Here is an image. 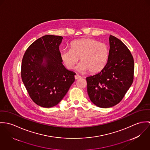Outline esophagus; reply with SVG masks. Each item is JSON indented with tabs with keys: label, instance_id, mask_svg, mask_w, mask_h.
I'll list each match as a JSON object with an SVG mask.
<instances>
[{
	"label": "esophagus",
	"instance_id": "1",
	"mask_svg": "<svg viewBox=\"0 0 150 150\" xmlns=\"http://www.w3.org/2000/svg\"><path fill=\"white\" fill-rule=\"evenodd\" d=\"M81 76H79V75L76 74V75H75V79L76 80L79 79H81Z\"/></svg>",
	"mask_w": 150,
	"mask_h": 150
}]
</instances>
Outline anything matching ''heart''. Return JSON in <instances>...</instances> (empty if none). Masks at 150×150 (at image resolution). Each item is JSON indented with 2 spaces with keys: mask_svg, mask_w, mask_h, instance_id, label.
Wrapping results in <instances>:
<instances>
[{
  "mask_svg": "<svg viewBox=\"0 0 150 150\" xmlns=\"http://www.w3.org/2000/svg\"><path fill=\"white\" fill-rule=\"evenodd\" d=\"M61 59L68 69H72L81 59L77 69L93 74L100 72L106 66L109 57L108 46L97 40L90 38L73 41L70 49L60 52Z\"/></svg>",
  "mask_w": 150,
  "mask_h": 150,
  "instance_id": "heart-1",
  "label": "heart"
}]
</instances>
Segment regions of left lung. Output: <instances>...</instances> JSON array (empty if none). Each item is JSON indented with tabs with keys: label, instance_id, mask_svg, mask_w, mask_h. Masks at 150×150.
I'll use <instances>...</instances> for the list:
<instances>
[{
	"label": "left lung",
	"instance_id": "8db88e82",
	"mask_svg": "<svg viewBox=\"0 0 150 150\" xmlns=\"http://www.w3.org/2000/svg\"><path fill=\"white\" fill-rule=\"evenodd\" d=\"M109 44L106 66L99 73L86 78L90 99L102 108L118 104L133 81L134 60L131 52L121 40L112 35Z\"/></svg>",
	"mask_w": 150,
	"mask_h": 150
}]
</instances>
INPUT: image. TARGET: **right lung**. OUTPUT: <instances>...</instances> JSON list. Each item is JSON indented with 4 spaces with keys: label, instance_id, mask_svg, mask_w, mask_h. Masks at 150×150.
<instances>
[{
    "label": "right lung",
    "instance_id": "obj_1",
    "mask_svg": "<svg viewBox=\"0 0 150 150\" xmlns=\"http://www.w3.org/2000/svg\"><path fill=\"white\" fill-rule=\"evenodd\" d=\"M62 36L45 35L26 50L21 78L34 103L44 108L57 105L75 81V73L67 69L60 57Z\"/></svg>",
    "mask_w": 150,
    "mask_h": 150
}]
</instances>
